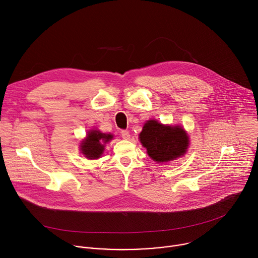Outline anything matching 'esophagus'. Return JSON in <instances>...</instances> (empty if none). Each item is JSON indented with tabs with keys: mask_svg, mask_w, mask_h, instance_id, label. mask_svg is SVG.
<instances>
[{
	"mask_svg": "<svg viewBox=\"0 0 258 258\" xmlns=\"http://www.w3.org/2000/svg\"><path fill=\"white\" fill-rule=\"evenodd\" d=\"M121 137H122V139H124V140H128L130 137H131V135H130V133H128L127 131H121Z\"/></svg>",
	"mask_w": 258,
	"mask_h": 258,
	"instance_id": "34e87169",
	"label": "esophagus"
}]
</instances>
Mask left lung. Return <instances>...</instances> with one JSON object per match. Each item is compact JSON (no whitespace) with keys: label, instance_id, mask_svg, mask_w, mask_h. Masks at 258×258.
<instances>
[{"label":"left lung","instance_id":"left-lung-1","mask_svg":"<svg viewBox=\"0 0 258 258\" xmlns=\"http://www.w3.org/2000/svg\"><path fill=\"white\" fill-rule=\"evenodd\" d=\"M140 141L148 155L157 162H167L183 155L189 144V138L180 126L163 125L156 120L145 123Z\"/></svg>","mask_w":258,"mask_h":258}]
</instances>
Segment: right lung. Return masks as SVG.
<instances>
[{
  "instance_id": "1",
  "label": "right lung",
  "mask_w": 258,
  "mask_h": 258,
  "mask_svg": "<svg viewBox=\"0 0 258 258\" xmlns=\"http://www.w3.org/2000/svg\"><path fill=\"white\" fill-rule=\"evenodd\" d=\"M113 138L110 134H103L99 131H91L81 147L83 154L89 159L99 158L104 151V144Z\"/></svg>"
}]
</instances>
